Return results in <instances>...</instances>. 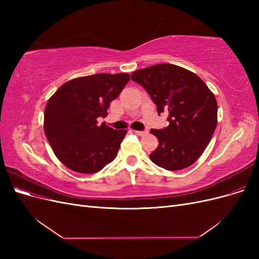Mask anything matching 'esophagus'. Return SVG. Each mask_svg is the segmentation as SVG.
Wrapping results in <instances>:
<instances>
[{"mask_svg": "<svg viewBox=\"0 0 259 259\" xmlns=\"http://www.w3.org/2000/svg\"><path fill=\"white\" fill-rule=\"evenodd\" d=\"M134 133L135 134H137V135H139V136H144V135H146L147 134V131H134Z\"/></svg>", "mask_w": 259, "mask_h": 259, "instance_id": "obj_1", "label": "esophagus"}]
</instances>
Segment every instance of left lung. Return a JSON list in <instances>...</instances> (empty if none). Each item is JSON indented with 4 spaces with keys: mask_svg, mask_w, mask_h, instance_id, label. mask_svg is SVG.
<instances>
[{
    "mask_svg": "<svg viewBox=\"0 0 259 259\" xmlns=\"http://www.w3.org/2000/svg\"><path fill=\"white\" fill-rule=\"evenodd\" d=\"M131 75L150 95L158 113H167L169 122L165 128L150 131L159 145L149 158L167 170L190 166L204 151L216 128L214 94L197 74L171 64L139 69Z\"/></svg>",
    "mask_w": 259,
    "mask_h": 259,
    "instance_id": "1",
    "label": "left lung"
}]
</instances>
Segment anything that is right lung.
I'll return each mask as SVG.
<instances>
[{
    "mask_svg": "<svg viewBox=\"0 0 259 259\" xmlns=\"http://www.w3.org/2000/svg\"><path fill=\"white\" fill-rule=\"evenodd\" d=\"M130 81L127 73H98L62 84L49 99L44 132L53 151L65 166L76 173L93 174L111 163L126 130H113L106 117L110 103Z\"/></svg>",
    "mask_w": 259,
    "mask_h": 259,
    "instance_id": "add662e5",
    "label": "right lung"
}]
</instances>
